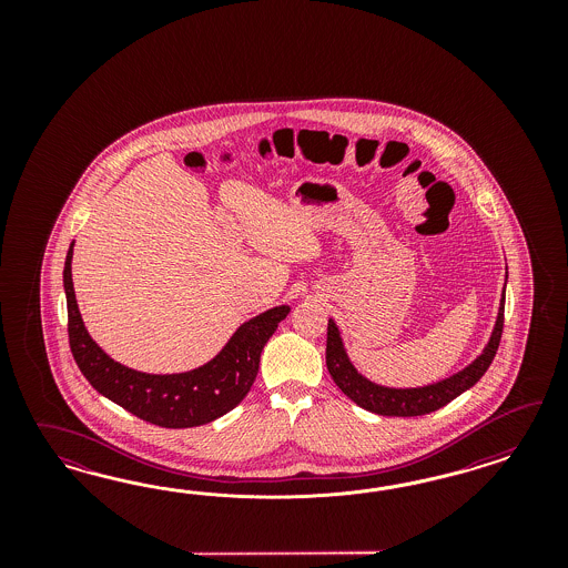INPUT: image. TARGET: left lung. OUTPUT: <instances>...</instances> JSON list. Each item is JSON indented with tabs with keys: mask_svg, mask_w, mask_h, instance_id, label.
Wrapping results in <instances>:
<instances>
[{
	"mask_svg": "<svg viewBox=\"0 0 568 568\" xmlns=\"http://www.w3.org/2000/svg\"><path fill=\"white\" fill-rule=\"evenodd\" d=\"M506 278H508V273H506ZM504 292H506V287H504ZM504 302H506V295L501 293L498 321H496L489 344L485 345L481 356H477V361L468 364L460 373L444 378L439 383L414 387V389H394V387H383V385L362 377L361 373L354 368V364L347 361L344 342L339 337V328L333 321H328L327 327L328 373L345 396L368 413L381 414V416H420V414L435 413L449 404L454 397L470 389L485 375V371L496 358L501 331H504Z\"/></svg>",
	"mask_w": 568,
	"mask_h": 568,
	"instance_id": "left-lung-1",
	"label": "left lung"
}]
</instances>
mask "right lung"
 <instances>
[{
    "label": "right lung",
    "mask_w": 568,
    "mask_h": 568,
    "mask_svg": "<svg viewBox=\"0 0 568 568\" xmlns=\"http://www.w3.org/2000/svg\"><path fill=\"white\" fill-rule=\"evenodd\" d=\"M72 243L64 262V292L69 306V344L77 366L102 394L164 429H187L216 420L247 396L258 375L260 354L273 337L290 306L262 312L243 323L212 361L179 375H148L112 361L87 333L72 287Z\"/></svg>",
    "instance_id": "obj_1"
}]
</instances>
